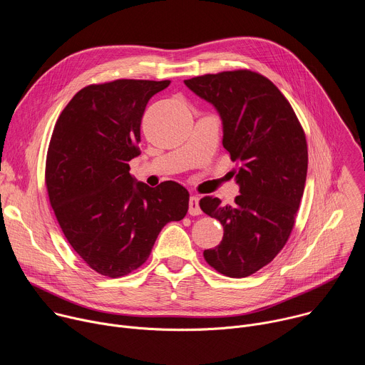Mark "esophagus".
Segmentation results:
<instances>
[{"instance_id":"34e87169","label":"esophagus","mask_w":365,"mask_h":365,"mask_svg":"<svg viewBox=\"0 0 365 365\" xmlns=\"http://www.w3.org/2000/svg\"><path fill=\"white\" fill-rule=\"evenodd\" d=\"M189 214L190 215H200L202 214V210L199 206V197L196 195L190 196V199H189Z\"/></svg>"}]
</instances>
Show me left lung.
I'll use <instances>...</instances> for the list:
<instances>
[{
  "instance_id": "obj_1",
  "label": "left lung",
  "mask_w": 365,
  "mask_h": 365,
  "mask_svg": "<svg viewBox=\"0 0 365 365\" xmlns=\"http://www.w3.org/2000/svg\"><path fill=\"white\" fill-rule=\"evenodd\" d=\"M185 85L218 110L222 145L238 165L234 205L214 196L199 202L224 227L220 245L203 257L227 277L251 276L273 262L294 227L307 172L303 127L279 88L257 72L207 73Z\"/></svg>"
}]
</instances>
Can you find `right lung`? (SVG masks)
I'll list each match as a JSON object with an SVG mask.
<instances>
[{"label":"right lung","mask_w":365,"mask_h":365,"mask_svg":"<svg viewBox=\"0 0 365 365\" xmlns=\"http://www.w3.org/2000/svg\"><path fill=\"white\" fill-rule=\"evenodd\" d=\"M170 81L117 79L82 88L59 115L47 148L46 189L68 242L111 279L143 266L162 228L185 218L189 192L173 180L135 183L130 160L150 98Z\"/></svg>","instance_id":"1"}]
</instances>
